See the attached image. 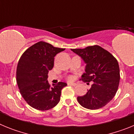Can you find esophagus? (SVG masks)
I'll return each mask as SVG.
<instances>
[{
    "instance_id": "esophagus-1",
    "label": "esophagus",
    "mask_w": 134,
    "mask_h": 134,
    "mask_svg": "<svg viewBox=\"0 0 134 134\" xmlns=\"http://www.w3.org/2000/svg\"><path fill=\"white\" fill-rule=\"evenodd\" d=\"M68 85H70V86H76V83H71V82H68Z\"/></svg>"
}]
</instances>
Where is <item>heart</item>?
Here are the masks:
<instances>
[{
  "label": "heart",
  "mask_w": 134,
  "mask_h": 134,
  "mask_svg": "<svg viewBox=\"0 0 134 134\" xmlns=\"http://www.w3.org/2000/svg\"><path fill=\"white\" fill-rule=\"evenodd\" d=\"M69 79V80H72L73 79H72V77H69V79Z\"/></svg>",
  "instance_id": "obj_1"
}]
</instances>
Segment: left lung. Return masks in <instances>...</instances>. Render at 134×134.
<instances>
[{"instance_id":"1","label":"left lung","mask_w":134,"mask_h":134,"mask_svg":"<svg viewBox=\"0 0 134 134\" xmlns=\"http://www.w3.org/2000/svg\"><path fill=\"white\" fill-rule=\"evenodd\" d=\"M71 50L86 64L82 80L85 82H93L86 94L78 97V101L88 109L104 107L112 100L118 89L120 74L118 60L108 51L97 45Z\"/></svg>"}]
</instances>
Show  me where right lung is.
Wrapping results in <instances>:
<instances>
[{"label": "right lung", "instance_id": "1", "mask_svg": "<svg viewBox=\"0 0 134 134\" xmlns=\"http://www.w3.org/2000/svg\"><path fill=\"white\" fill-rule=\"evenodd\" d=\"M64 49L39 41L20 58L16 68V82L23 99L33 108L49 110L60 101L62 89L67 84L59 82L51 86L48 74L54 67V57Z\"/></svg>", "mask_w": 134, "mask_h": 134}]
</instances>
